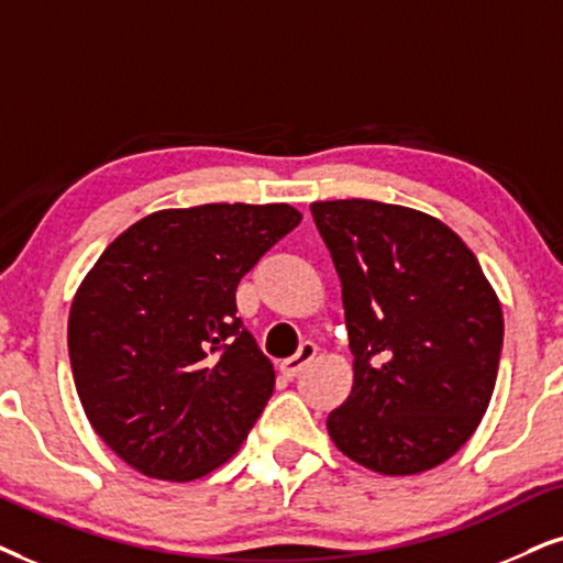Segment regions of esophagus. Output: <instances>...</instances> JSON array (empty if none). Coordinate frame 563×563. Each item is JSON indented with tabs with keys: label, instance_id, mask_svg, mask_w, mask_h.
<instances>
[{
	"label": "esophagus",
	"instance_id": "obj_1",
	"mask_svg": "<svg viewBox=\"0 0 563 563\" xmlns=\"http://www.w3.org/2000/svg\"><path fill=\"white\" fill-rule=\"evenodd\" d=\"M314 355H317V345L314 343H303L301 347H298L296 355H290V358H286L280 364L283 376L294 379V376H298V374L303 372V366H309L311 361H314Z\"/></svg>",
	"mask_w": 563,
	"mask_h": 563
}]
</instances>
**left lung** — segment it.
I'll return each instance as SVG.
<instances>
[{"label": "left lung", "instance_id": "1", "mask_svg": "<svg viewBox=\"0 0 563 563\" xmlns=\"http://www.w3.org/2000/svg\"><path fill=\"white\" fill-rule=\"evenodd\" d=\"M311 216L343 286L353 353V389L327 431L374 473L431 471L473 437L494 395L499 298L465 241L421 210L332 199Z\"/></svg>", "mask_w": 563, "mask_h": 563}]
</instances>
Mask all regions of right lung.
<instances>
[{"label":"right lung","mask_w":563,"mask_h":563,"mask_svg":"<svg viewBox=\"0 0 563 563\" xmlns=\"http://www.w3.org/2000/svg\"><path fill=\"white\" fill-rule=\"evenodd\" d=\"M298 223L290 205L158 210L85 275L67 327L75 387L137 473L195 481L244 444L275 372L236 317V288Z\"/></svg>","instance_id":"add662e5"}]
</instances>
